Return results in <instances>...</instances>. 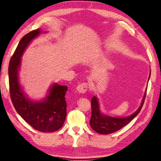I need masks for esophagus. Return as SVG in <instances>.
<instances>
[{
	"mask_svg": "<svg viewBox=\"0 0 161 161\" xmlns=\"http://www.w3.org/2000/svg\"><path fill=\"white\" fill-rule=\"evenodd\" d=\"M87 89H88V84L86 82L81 83L80 84H79V85L77 86V90L79 92L81 93H86Z\"/></svg>",
	"mask_w": 161,
	"mask_h": 161,
	"instance_id": "esophagus-1",
	"label": "esophagus"
}]
</instances>
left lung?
<instances>
[{
    "instance_id": "1",
    "label": "left lung",
    "mask_w": 161,
    "mask_h": 161,
    "mask_svg": "<svg viewBox=\"0 0 161 161\" xmlns=\"http://www.w3.org/2000/svg\"><path fill=\"white\" fill-rule=\"evenodd\" d=\"M151 76V72L148 80ZM147 95V91L142 99L141 106H139L135 113L130 116L125 118H114L108 115L102 114L100 110V107L98 102V99L96 96H93L92 99V117L90 119V125L92 129L96 132L101 134H108L118 131L121 128L125 127L132 120L138 115L144 103V99Z\"/></svg>"
}]
</instances>
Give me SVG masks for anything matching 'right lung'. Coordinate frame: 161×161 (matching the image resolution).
Returning <instances> with one entry per match:
<instances>
[{
    "mask_svg": "<svg viewBox=\"0 0 161 161\" xmlns=\"http://www.w3.org/2000/svg\"><path fill=\"white\" fill-rule=\"evenodd\" d=\"M41 32L42 30L37 29L25 35L14 52L8 67L10 93L14 108L25 122L38 131L52 132L61 128L65 120V93L68 86L54 84L43 100L33 101L25 95L18 80V71L23 53Z\"/></svg>",
    "mask_w": 161,
    "mask_h": 161,
    "instance_id": "obj_1",
    "label": "right lung"
}]
</instances>
